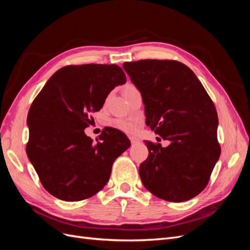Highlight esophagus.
<instances>
[{
    "mask_svg": "<svg viewBox=\"0 0 250 250\" xmlns=\"http://www.w3.org/2000/svg\"><path fill=\"white\" fill-rule=\"evenodd\" d=\"M129 140H130V142H131L132 145H137V144H139V143L141 142L138 138H134V137H130V138H129Z\"/></svg>",
    "mask_w": 250,
    "mask_h": 250,
    "instance_id": "esophagus-1",
    "label": "esophagus"
}]
</instances>
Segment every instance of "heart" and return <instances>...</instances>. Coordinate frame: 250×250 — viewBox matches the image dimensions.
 <instances>
[{"label": "heart", "mask_w": 250, "mask_h": 250, "mask_svg": "<svg viewBox=\"0 0 250 250\" xmlns=\"http://www.w3.org/2000/svg\"><path fill=\"white\" fill-rule=\"evenodd\" d=\"M133 85H128L127 88H132ZM112 125L115 126L117 129L123 131L125 133H135L139 129L140 126V121L139 120H133V119H116L113 120Z\"/></svg>", "instance_id": "1"}]
</instances>
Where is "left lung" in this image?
<instances>
[{"instance_id": "8db88e82", "label": "left lung", "mask_w": 250, "mask_h": 250, "mask_svg": "<svg viewBox=\"0 0 250 250\" xmlns=\"http://www.w3.org/2000/svg\"><path fill=\"white\" fill-rule=\"evenodd\" d=\"M123 67L142 94L146 124L171 142L167 147L145 143L149 154L139 169L143 185L167 201L194 198L208 184L221 153L214 102L190 67L176 60L144 59Z\"/></svg>"}]
</instances>
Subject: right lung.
<instances>
[{"label": "right lung", "mask_w": 250, "mask_h": 250, "mask_svg": "<svg viewBox=\"0 0 250 250\" xmlns=\"http://www.w3.org/2000/svg\"><path fill=\"white\" fill-rule=\"evenodd\" d=\"M126 76L117 64L66 65L48 80L28 112L26 152L42 187L64 201H80L101 191L109 180L116 158L130 141L106 127L99 141L84 133L90 113Z\"/></svg>", "instance_id": "obj_1"}]
</instances>
